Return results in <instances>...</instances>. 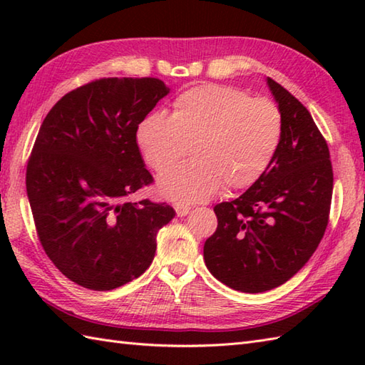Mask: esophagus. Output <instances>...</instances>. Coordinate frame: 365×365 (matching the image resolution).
<instances>
[{
    "mask_svg": "<svg viewBox=\"0 0 365 365\" xmlns=\"http://www.w3.org/2000/svg\"><path fill=\"white\" fill-rule=\"evenodd\" d=\"M174 208H175L177 216H187V215L190 213V210H191V208H190L188 205H183V204H180V202H175V204H174Z\"/></svg>",
    "mask_w": 365,
    "mask_h": 365,
    "instance_id": "1",
    "label": "esophagus"
}]
</instances>
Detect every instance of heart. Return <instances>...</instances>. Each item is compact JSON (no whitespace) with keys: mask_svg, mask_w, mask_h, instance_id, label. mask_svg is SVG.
Here are the masks:
<instances>
[{"mask_svg":"<svg viewBox=\"0 0 365 365\" xmlns=\"http://www.w3.org/2000/svg\"><path fill=\"white\" fill-rule=\"evenodd\" d=\"M282 138V115L267 98L202 84L174 100L170 118L152 113L139 122L136 143L147 165L163 170L190 152L195 158L165 170L158 190L177 202L205 200L226 187L250 188L267 173Z\"/></svg>","mask_w":365,"mask_h":365,"instance_id":"heart-1","label":"heart"}]
</instances>
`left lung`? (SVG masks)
Segmentation results:
<instances>
[{
	"mask_svg": "<svg viewBox=\"0 0 365 365\" xmlns=\"http://www.w3.org/2000/svg\"><path fill=\"white\" fill-rule=\"evenodd\" d=\"M282 115V138L267 173L213 210L218 227L204 245L208 271L227 287L262 293L289 281L312 257L332 197L329 149L311 113L267 78Z\"/></svg>",
	"mask_w": 365,
	"mask_h": 365,
	"instance_id": "8db88e82",
	"label": "left lung"
}]
</instances>
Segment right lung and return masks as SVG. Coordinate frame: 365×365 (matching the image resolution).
I'll return each instance as SVG.
<instances>
[{"label":"right lung","instance_id":"1","mask_svg":"<svg viewBox=\"0 0 365 365\" xmlns=\"http://www.w3.org/2000/svg\"><path fill=\"white\" fill-rule=\"evenodd\" d=\"M169 88L158 78H102L68 92L43 119L26 169L37 235L50 260L84 289L141 276L174 208L130 196L153 182L136 130Z\"/></svg>","mask_w":365,"mask_h":365}]
</instances>
